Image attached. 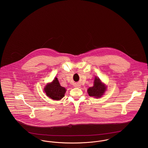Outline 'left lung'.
<instances>
[{
	"instance_id": "left-lung-1",
	"label": "left lung",
	"mask_w": 148,
	"mask_h": 148,
	"mask_svg": "<svg viewBox=\"0 0 148 148\" xmlns=\"http://www.w3.org/2000/svg\"><path fill=\"white\" fill-rule=\"evenodd\" d=\"M106 87L104 84H103L99 78H95L94 86L88 89V92L89 96L97 98H100L104 94Z\"/></svg>"
}]
</instances>
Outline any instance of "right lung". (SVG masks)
Masks as SVG:
<instances>
[{"label":"right lung","mask_w":148,"mask_h":148,"mask_svg":"<svg viewBox=\"0 0 148 148\" xmlns=\"http://www.w3.org/2000/svg\"><path fill=\"white\" fill-rule=\"evenodd\" d=\"M47 95L53 100H59L64 97L66 89L60 86L56 77L49 84L45 86L44 89Z\"/></svg>","instance_id":"1"}]
</instances>
